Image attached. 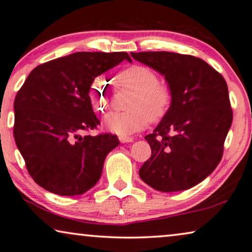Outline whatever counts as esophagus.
<instances>
[{
  "instance_id": "obj_1",
  "label": "esophagus",
  "mask_w": 252,
  "mask_h": 252,
  "mask_svg": "<svg viewBox=\"0 0 252 252\" xmlns=\"http://www.w3.org/2000/svg\"><path fill=\"white\" fill-rule=\"evenodd\" d=\"M119 139H120V142H121V143H123V144L133 142V138H132V137H129V136H120V137H119Z\"/></svg>"
}]
</instances>
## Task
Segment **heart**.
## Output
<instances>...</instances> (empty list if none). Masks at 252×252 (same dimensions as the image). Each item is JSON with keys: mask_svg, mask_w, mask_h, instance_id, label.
I'll use <instances>...</instances> for the list:
<instances>
[{"mask_svg": "<svg viewBox=\"0 0 252 252\" xmlns=\"http://www.w3.org/2000/svg\"><path fill=\"white\" fill-rule=\"evenodd\" d=\"M117 85L132 90L126 112H112L103 119V126L119 136L132 135L145 128L151 121H159L168 112L172 103V92L166 83L159 82L154 70L145 65H132L121 71ZM89 100L93 109L105 113L109 107V95L106 82L96 78L89 87Z\"/></svg>", "mask_w": 252, "mask_h": 252, "instance_id": "1", "label": "heart"}]
</instances>
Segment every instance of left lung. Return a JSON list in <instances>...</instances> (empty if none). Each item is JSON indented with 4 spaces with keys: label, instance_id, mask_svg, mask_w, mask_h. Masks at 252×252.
Instances as JSON below:
<instances>
[{
    "label": "left lung",
    "instance_id": "1",
    "mask_svg": "<svg viewBox=\"0 0 252 252\" xmlns=\"http://www.w3.org/2000/svg\"><path fill=\"white\" fill-rule=\"evenodd\" d=\"M165 76L172 103L145 137L151 158L139 169L144 182L161 192L188 190L219 165L233 110L227 83L202 59L170 52L131 53Z\"/></svg>",
    "mask_w": 252,
    "mask_h": 252
}]
</instances>
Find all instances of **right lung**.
I'll return each instance as SVG.
<instances>
[{
  "instance_id": "obj_1",
  "label": "right lung",
  "mask_w": 252,
  "mask_h": 252,
  "mask_svg": "<svg viewBox=\"0 0 252 252\" xmlns=\"http://www.w3.org/2000/svg\"><path fill=\"white\" fill-rule=\"evenodd\" d=\"M126 52H79L52 60L31 71L17 93L13 137L36 184L61 196L94 187L119 138L110 133L80 136L100 121L89 100L96 76L123 61Z\"/></svg>"
}]
</instances>
